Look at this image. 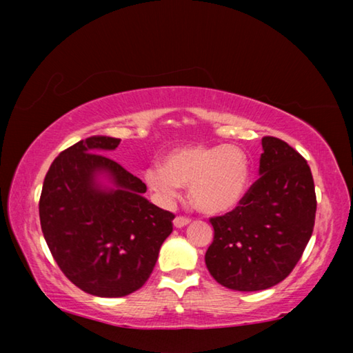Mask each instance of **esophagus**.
I'll return each instance as SVG.
<instances>
[{"instance_id": "esophagus-1", "label": "esophagus", "mask_w": 353, "mask_h": 353, "mask_svg": "<svg viewBox=\"0 0 353 353\" xmlns=\"http://www.w3.org/2000/svg\"><path fill=\"white\" fill-rule=\"evenodd\" d=\"M190 218H185V216H176L174 219V225L177 227V229H181V227H185L187 224H190Z\"/></svg>"}]
</instances>
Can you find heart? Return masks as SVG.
I'll return each instance as SVG.
<instances>
[{
	"mask_svg": "<svg viewBox=\"0 0 353 353\" xmlns=\"http://www.w3.org/2000/svg\"><path fill=\"white\" fill-rule=\"evenodd\" d=\"M145 181L165 201L176 199L185 185L198 210L224 214L240 205L248 193L250 159L236 145L179 146L165 155L163 165L148 166Z\"/></svg>",
	"mask_w": 353,
	"mask_h": 353,
	"instance_id": "heart-1",
	"label": "heart"
}]
</instances>
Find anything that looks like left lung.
I'll return each instance as SVG.
<instances>
[{"label":"left lung","mask_w":353,"mask_h":353,"mask_svg":"<svg viewBox=\"0 0 353 353\" xmlns=\"http://www.w3.org/2000/svg\"><path fill=\"white\" fill-rule=\"evenodd\" d=\"M260 177L240 205L210 218L205 252L212 277L235 291H260L294 270L312 238L316 193L307 160L288 143L263 137Z\"/></svg>","instance_id":"8db88e82"}]
</instances>
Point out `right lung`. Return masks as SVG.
<instances>
[{
  "instance_id": "add662e5",
  "label": "right lung",
  "mask_w": 353,
  "mask_h": 353,
  "mask_svg": "<svg viewBox=\"0 0 353 353\" xmlns=\"http://www.w3.org/2000/svg\"><path fill=\"white\" fill-rule=\"evenodd\" d=\"M119 139L94 135L57 155L46 172L39 213L52 256L77 288L123 297L146 283L174 214L154 205L146 185L105 157ZM112 183L104 188L97 179Z\"/></svg>"
}]
</instances>
